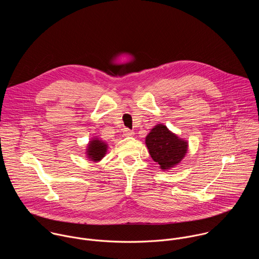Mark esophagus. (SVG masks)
Instances as JSON below:
<instances>
[{
	"instance_id": "esophagus-1",
	"label": "esophagus",
	"mask_w": 259,
	"mask_h": 259,
	"mask_svg": "<svg viewBox=\"0 0 259 259\" xmlns=\"http://www.w3.org/2000/svg\"><path fill=\"white\" fill-rule=\"evenodd\" d=\"M123 135H124L125 137H133V136L135 135V133H134L133 131L128 130V128H124V130H123Z\"/></svg>"
}]
</instances>
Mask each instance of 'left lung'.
Instances as JSON below:
<instances>
[{
  "label": "left lung",
  "instance_id": "8db88e82",
  "mask_svg": "<svg viewBox=\"0 0 259 259\" xmlns=\"http://www.w3.org/2000/svg\"><path fill=\"white\" fill-rule=\"evenodd\" d=\"M146 145L151 158L162 170L179 164L185 157L188 143L170 132L164 124L158 123L149 132Z\"/></svg>",
  "mask_w": 259,
  "mask_h": 259
}]
</instances>
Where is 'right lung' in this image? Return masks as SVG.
<instances>
[{
    "label": "right lung",
    "mask_w": 259,
    "mask_h": 259,
    "mask_svg": "<svg viewBox=\"0 0 259 259\" xmlns=\"http://www.w3.org/2000/svg\"><path fill=\"white\" fill-rule=\"evenodd\" d=\"M108 145L104 141L100 139H94L92 140L87 148V157L91 161L98 162L103 159V157L106 155L108 150Z\"/></svg>",
    "instance_id": "1"
}]
</instances>
